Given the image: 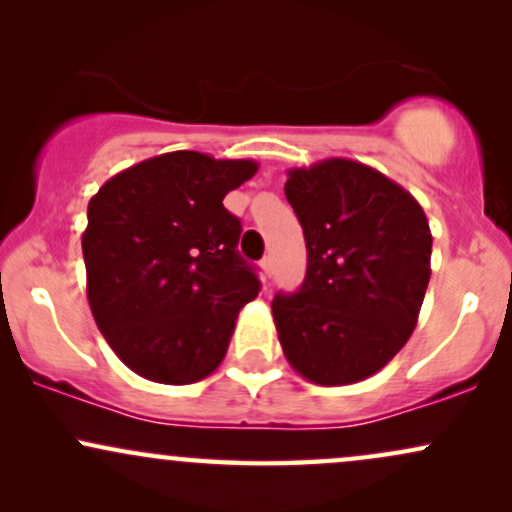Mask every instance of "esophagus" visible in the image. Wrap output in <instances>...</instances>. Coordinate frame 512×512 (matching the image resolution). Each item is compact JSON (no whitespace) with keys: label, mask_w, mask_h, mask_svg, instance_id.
<instances>
[{"label":"esophagus","mask_w":512,"mask_h":512,"mask_svg":"<svg viewBox=\"0 0 512 512\" xmlns=\"http://www.w3.org/2000/svg\"><path fill=\"white\" fill-rule=\"evenodd\" d=\"M260 267H262V272H264V279H267V276L272 274V257H262Z\"/></svg>","instance_id":"esophagus-1"}]
</instances>
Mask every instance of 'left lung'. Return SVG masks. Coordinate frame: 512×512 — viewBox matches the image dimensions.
I'll list each match as a JSON object with an SVG mask.
<instances>
[{
	"mask_svg": "<svg viewBox=\"0 0 512 512\" xmlns=\"http://www.w3.org/2000/svg\"><path fill=\"white\" fill-rule=\"evenodd\" d=\"M284 192L308 248L301 289L272 301L286 361L315 385L366 380L419 320L433 245L424 209L349 158L289 170Z\"/></svg>",
	"mask_w": 512,
	"mask_h": 512,
	"instance_id": "left-lung-1",
	"label": "left lung"
}]
</instances>
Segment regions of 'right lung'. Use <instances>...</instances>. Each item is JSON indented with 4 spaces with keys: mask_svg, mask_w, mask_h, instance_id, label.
I'll return each instance as SVG.
<instances>
[{
    "mask_svg": "<svg viewBox=\"0 0 512 512\" xmlns=\"http://www.w3.org/2000/svg\"><path fill=\"white\" fill-rule=\"evenodd\" d=\"M255 161L173 151L110 178L81 236L86 296L105 342L151 383L187 385L219 368L238 313L260 293L223 197Z\"/></svg>",
    "mask_w": 512,
    "mask_h": 512,
    "instance_id": "obj_1",
    "label": "right lung"
}]
</instances>
